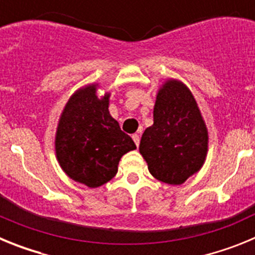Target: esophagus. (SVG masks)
<instances>
[{
	"mask_svg": "<svg viewBox=\"0 0 255 255\" xmlns=\"http://www.w3.org/2000/svg\"><path fill=\"white\" fill-rule=\"evenodd\" d=\"M132 140H134V143L136 144V147L139 145V141H140V136H139V134H132Z\"/></svg>",
	"mask_w": 255,
	"mask_h": 255,
	"instance_id": "esophagus-1",
	"label": "esophagus"
}]
</instances>
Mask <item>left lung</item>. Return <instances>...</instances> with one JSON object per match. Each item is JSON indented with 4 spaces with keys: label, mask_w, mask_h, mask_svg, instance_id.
<instances>
[{
    "label": "left lung",
    "mask_w": 255,
    "mask_h": 255,
    "mask_svg": "<svg viewBox=\"0 0 255 255\" xmlns=\"http://www.w3.org/2000/svg\"><path fill=\"white\" fill-rule=\"evenodd\" d=\"M208 131L194 96L184 83L170 79L158 91L153 125L141 135L139 152L152 176L180 185L202 168Z\"/></svg>",
    "instance_id": "1"
}]
</instances>
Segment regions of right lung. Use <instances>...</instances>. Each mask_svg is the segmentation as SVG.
Instances as JSON below:
<instances>
[{
  "label": "right lung",
  "instance_id": "right-lung-1",
  "mask_svg": "<svg viewBox=\"0 0 255 255\" xmlns=\"http://www.w3.org/2000/svg\"><path fill=\"white\" fill-rule=\"evenodd\" d=\"M97 85L80 88L61 114L56 157L70 179L98 188L117 173L121 157L136 145L110 115V93L98 98Z\"/></svg>",
  "mask_w": 255,
  "mask_h": 255
}]
</instances>
